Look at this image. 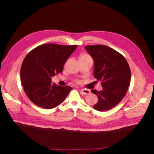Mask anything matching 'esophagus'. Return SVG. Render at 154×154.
Masks as SVG:
<instances>
[{
  "instance_id": "34e87169",
  "label": "esophagus",
  "mask_w": 154,
  "mask_h": 154,
  "mask_svg": "<svg viewBox=\"0 0 154 154\" xmlns=\"http://www.w3.org/2000/svg\"><path fill=\"white\" fill-rule=\"evenodd\" d=\"M80 91H81V93H82L83 94H89V93H91L90 90H89V89H81Z\"/></svg>"
}]
</instances>
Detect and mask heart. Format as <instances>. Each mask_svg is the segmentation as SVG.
Masks as SVG:
<instances>
[{
  "instance_id": "1",
  "label": "heart",
  "mask_w": 154,
  "mask_h": 154,
  "mask_svg": "<svg viewBox=\"0 0 154 154\" xmlns=\"http://www.w3.org/2000/svg\"><path fill=\"white\" fill-rule=\"evenodd\" d=\"M87 57H89V55H87V54H81V55H80V57H79V59H80V58Z\"/></svg>"
}]
</instances>
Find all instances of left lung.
<instances>
[{
  "mask_svg": "<svg viewBox=\"0 0 154 154\" xmlns=\"http://www.w3.org/2000/svg\"><path fill=\"white\" fill-rule=\"evenodd\" d=\"M85 48L94 60V77L103 87L99 91L91 90L98 97L93 107L100 111L109 110L122 100L128 89L131 79L129 65L122 54L106 45Z\"/></svg>",
  "mask_w": 154,
  "mask_h": 154,
  "instance_id": "1",
  "label": "left lung"
}]
</instances>
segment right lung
<instances>
[{"mask_svg": "<svg viewBox=\"0 0 154 154\" xmlns=\"http://www.w3.org/2000/svg\"><path fill=\"white\" fill-rule=\"evenodd\" d=\"M77 47V45L42 44L25 57L20 79L26 94L34 104L50 109L67 97L72 88L52 83L51 77L61 73L65 62Z\"/></svg>", "mask_w": 154, "mask_h": 154, "instance_id": "right-lung-1", "label": "right lung"}]
</instances>
